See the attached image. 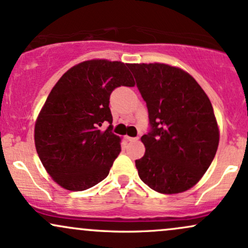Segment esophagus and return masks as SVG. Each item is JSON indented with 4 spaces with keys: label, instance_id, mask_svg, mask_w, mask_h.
<instances>
[{
    "label": "esophagus",
    "instance_id": "obj_1",
    "mask_svg": "<svg viewBox=\"0 0 248 248\" xmlns=\"http://www.w3.org/2000/svg\"><path fill=\"white\" fill-rule=\"evenodd\" d=\"M127 140L130 141V142H135L139 140V138H130V136H127Z\"/></svg>",
    "mask_w": 248,
    "mask_h": 248
}]
</instances>
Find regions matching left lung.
<instances>
[{
    "mask_svg": "<svg viewBox=\"0 0 248 248\" xmlns=\"http://www.w3.org/2000/svg\"><path fill=\"white\" fill-rule=\"evenodd\" d=\"M146 101L152 130L135 161L148 186L167 195L191 189L215 158L219 127L209 96L186 71L163 62L128 64Z\"/></svg>",
    "mask_w": 248,
    "mask_h": 248,
    "instance_id": "obj_1",
    "label": "left lung"
}]
</instances>
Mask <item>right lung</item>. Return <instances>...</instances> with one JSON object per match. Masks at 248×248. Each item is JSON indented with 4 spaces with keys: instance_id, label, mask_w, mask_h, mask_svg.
<instances>
[{
    "instance_id": "obj_1",
    "label": "right lung",
    "mask_w": 248,
    "mask_h": 248,
    "mask_svg": "<svg viewBox=\"0 0 248 248\" xmlns=\"http://www.w3.org/2000/svg\"><path fill=\"white\" fill-rule=\"evenodd\" d=\"M135 85L128 64L91 59L67 70L51 90L35 124V146L43 167L70 191L94 186L109 173L121 138L99 129L112 124L109 95Z\"/></svg>"
}]
</instances>
